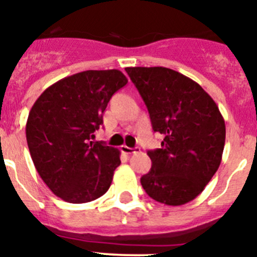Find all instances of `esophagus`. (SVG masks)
<instances>
[{"mask_svg": "<svg viewBox=\"0 0 257 257\" xmlns=\"http://www.w3.org/2000/svg\"><path fill=\"white\" fill-rule=\"evenodd\" d=\"M121 151L123 152L124 154H133V153H136V152H139V148H138V147H135V148H130V147H126V145H122Z\"/></svg>", "mask_w": 257, "mask_h": 257, "instance_id": "obj_1", "label": "esophagus"}]
</instances>
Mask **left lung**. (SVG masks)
Instances as JSON below:
<instances>
[{"label":"left lung","instance_id":"1","mask_svg":"<svg viewBox=\"0 0 257 257\" xmlns=\"http://www.w3.org/2000/svg\"><path fill=\"white\" fill-rule=\"evenodd\" d=\"M148 108L162 148L149 151L152 169L140 181L151 198L167 206L193 201L221 162L225 122L212 97L189 77L163 67L126 68Z\"/></svg>","mask_w":257,"mask_h":257}]
</instances>
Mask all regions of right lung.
I'll return each instance as SVG.
<instances>
[{
  "mask_svg": "<svg viewBox=\"0 0 257 257\" xmlns=\"http://www.w3.org/2000/svg\"><path fill=\"white\" fill-rule=\"evenodd\" d=\"M126 83L118 69L85 70L47 87L32 106L26 126L32 161L63 201L91 202L110 187L119 151L90 139L110 97Z\"/></svg>",
  "mask_w": 257,
  "mask_h": 257,
  "instance_id": "obj_1",
  "label": "right lung"
}]
</instances>
